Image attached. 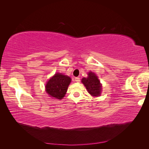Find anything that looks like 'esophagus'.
I'll return each mask as SVG.
<instances>
[{
	"label": "esophagus",
	"instance_id": "obj_1",
	"mask_svg": "<svg viewBox=\"0 0 149 149\" xmlns=\"http://www.w3.org/2000/svg\"><path fill=\"white\" fill-rule=\"evenodd\" d=\"M75 81H76V82H80V78L79 77H75Z\"/></svg>",
	"mask_w": 149,
	"mask_h": 149
}]
</instances>
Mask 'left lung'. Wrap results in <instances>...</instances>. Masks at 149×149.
I'll list each match as a JSON object with an SVG mask.
<instances>
[{
  "mask_svg": "<svg viewBox=\"0 0 149 149\" xmlns=\"http://www.w3.org/2000/svg\"><path fill=\"white\" fill-rule=\"evenodd\" d=\"M88 77H83L82 79L81 82L91 95L93 97L100 96L102 91V84L98 77L92 72L88 73Z\"/></svg>",
  "mask_w": 149,
  "mask_h": 149,
  "instance_id": "1",
  "label": "left lung"
}]
</instances>
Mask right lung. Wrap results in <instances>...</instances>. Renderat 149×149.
Instances as JSON below:
<instances>
[{"label":"right lung","instance_id":"add662e5","mask_svg":"<svg viewBox=\"0 0 149 149\" xmlns=\"http://www.w3.org/2000/svg\"><path fill=\"white\" fill-rule=\"evenodd\" d=\"M70 83V77L61 73H57L47 81L45 91L50 97L61 100L65 97Z\"/></svg>","mask_w":149,"mask_h":149}]
</instances>
